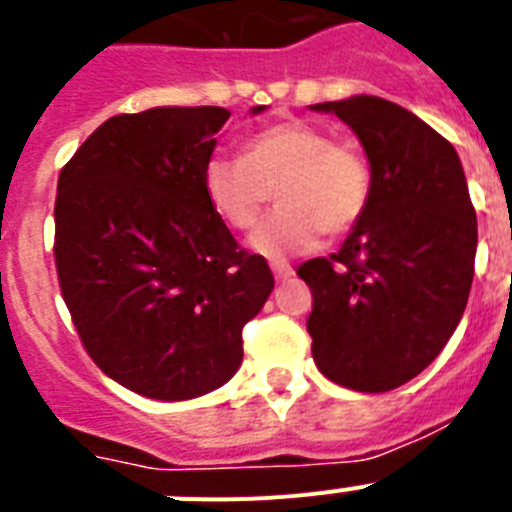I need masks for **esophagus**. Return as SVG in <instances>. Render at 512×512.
I'll return each instance as SVG.
<instances>
[{
	"mask_svg": "<svg viewBox=\"0 0 512 512\" xmlns=\"http://www.w3.org/2000/svg\"><path fill=\"white\" fill-rule=\"evenodd\" d=\"M271 271H274V277H277L279 282H287V279L295 277V269H292L287 261H271Z\"/></svg>",
	"mask_w": 512,
	"mask_h": 512,
	"instance_id": "34e87169",
	"label": "esophagus"
}]
</instances>
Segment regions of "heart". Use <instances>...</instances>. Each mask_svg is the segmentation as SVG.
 <instances>
[{"instance_id": "1", "label": "heart", "mask_w": 512, "mask_h": 512, "mask_svg": "<svg viewBox=\"0 0 512 512\" xmlns=\"http://www.w3.org/2000/svg\"><path fill=\"white\" fill-rule=\"evenodd\" d=\"M202 187L217 217L233 230H251L269 207L279 210L251 238L266 259L307 253L320 235L354 228L372 197V169L354 146L305 120H282L248 135L241 161L212 156Z\"/></svg>"}]
</instances>
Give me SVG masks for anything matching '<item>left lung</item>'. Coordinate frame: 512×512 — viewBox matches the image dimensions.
<instances>
[{"mask_svg": "<svg viewBox=\"0 0 512 512\" xmlns=\"http://www.w3.org/2000/svg\"><path fill=\"white\" fill-rule=\"evenodd\" d=\"M364 146L372 197L330 259L297 269L312 292V359L330 382L390 392L449 343L469 300L477 215L449 140L395 102L356 94L312 104Z\"/></svg>", "mask_w": 512, "mask_h": 512, "instance_id": "left-lung-1", "label": "left lung"}]
</instances>
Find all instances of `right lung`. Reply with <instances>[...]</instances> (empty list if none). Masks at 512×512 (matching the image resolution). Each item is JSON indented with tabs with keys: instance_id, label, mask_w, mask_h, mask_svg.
Returning a JSON list of instances; mask_svg holds the SVG:
<instances>
[{
	"instance_id": "obj_1",
	"label": "right lung",
	"mask_w": 512,
	"mask_h": 512,
	"mask_svg": "<svg viewBox=\"0 0 512 512\" xmlns=\"http://www.w3.org/2000/svg\"><path fill=\"white\" fill-rule=\"evenodd\" d=\"M261 107H253L259 115ZM223 107H153L102 122L61 169L56 271L94 364L151 400H192L243 361V325L274 289L202 187Z\"/></svg>"
}]
</instances>
